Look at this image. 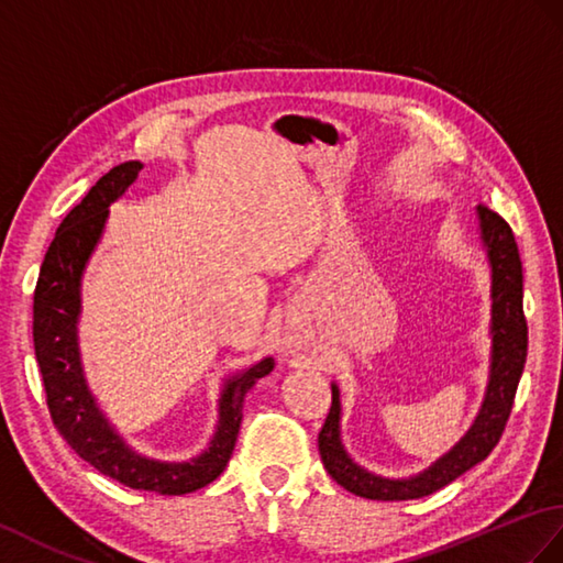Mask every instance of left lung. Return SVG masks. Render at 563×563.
I'll use <instances>...</instances> for the list:
<instances>
[{"instance_id": "left-lung-1", "label": "left lung", "mask_w": 563, "mask_h": 563, "mask_svg": "<svg viewBox=\"0 0 563 563\" xmlns=\"http://www.w3.org/2000/svg\"><path fill=\"white\" fill-rule=\"evenodd\" d=\"M477 220L479 238L492 266V364L485 400H482L473 427L446 455H441L420 475L388 479L360 467L347 455L341 441V390L333 384L331 412L319 431V453L323 467L338 485L364 496V499L408 501L434 494L479 461H485L504 434L528 357V323L522 313V264L514 230L499 213L489 211L487 206H477Z\"/></svg>"}]
</instances>
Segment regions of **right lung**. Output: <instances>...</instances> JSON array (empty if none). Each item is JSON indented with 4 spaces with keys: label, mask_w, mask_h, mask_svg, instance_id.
Segmentation results:
<instances>
[{
    "label": "right lung",
    "mask_w": 563,
    "mask_h": 563,
    "mask_svg": "<svg viewBox=\"0 0 563 563\" xmlns=\"http://www.w3.org/2000/svg\"><path fill=\"white\" fill-rule=\"evenodd\" d=\"M141 167L139 161L112 167L62 220L35 285L33 345L49 417L69 446L98 473L126 487L179 496L211 485L225 470L240 434L244 396L261 376L273 372V360L264 357L250 369L228 378L218 400V424L211 446L185 463H165L136 453L102 415L88 390L78 355L76 325L81 313V278L102 238L110 203L120 199L129 185H134Z\"/></svg>",
    "instance_id": "right-lung-1"
}]
</instances>
